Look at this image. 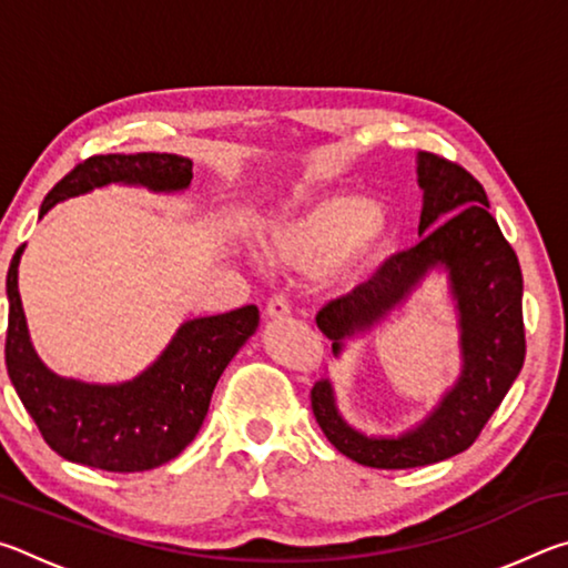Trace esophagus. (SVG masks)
<instances>
[{"instance_id":"obj_1","label":"esophagus","mask_w":568,"mask_h":568,"mask_svg":"<svg viewBox=\"0 0 568 568\" xmlns=\"http://www.w3.org/2000/svg\"><path fill=\"white\" fill-rule=\"evenodd\" d=\"M265 313H267V318H271V321L287 318V315H291V301H287V295L275 293L271 301H267Z\"/></svg>"}]
</instances>
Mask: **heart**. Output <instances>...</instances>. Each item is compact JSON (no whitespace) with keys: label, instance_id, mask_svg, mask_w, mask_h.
<instances>
[{"label":"heart","instance_id":"1","mask_svg":"<svg viewBox=\"0 0 568 568\" xmlns=\"http://www.w3.org/2000/svg\"><path fill=\"white\" fill-rule=\"evenodd\" d=\"M390 225L376 203L361 195H333L277 225L267 237L275 261L305 273L331 267L341 281L376 265L390 247Z\"/></svg>","mask_w":568,"mask_h":568}]
</instances>
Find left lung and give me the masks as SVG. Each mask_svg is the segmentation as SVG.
Segmentation results:
<instances>
[{
  "mask_svg": "<svg viewBox=\"0 0 568 568\" xmlns=\"http://www.w3.org/2000/svg\"><path fill=\"white\" fill-rule=\"evenodd\" d=\"M423 190L420 243L388 257L368 283L323 305L315 323L333 341V353L386 318L434 267H446L458 307L464 371L430 416L398 438L365 436L343 420L328 381L311 390V406L325 438L343 456L371 468H416L466 450L501 406L521 373L524 277L480 182L458 162L418 152Z\"/></svg>",
  "mask_w": 568,
  "mask_h": 568,
  "instance_id": "left-lung-1",
  "label": "left lung"
}]
</instances>
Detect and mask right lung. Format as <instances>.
I'll list each match as a JSON object with an SVG mask.
<instances>
[{"label":"right lung","instance_id":"1","mask_svg":"<svg viewBox=\"0 0 568 568\" xmlns=\"http://www.w3.org/2000/svg\"><path fill=\"white\" fill-rule=\"evenodd\" d=\"M192 162L168 152L94 155L82 160L44 197L40 217L64 197L92 187L124 182L155 192L185 190ZM22 247L9 263V325L4 361L9 381L40 428L47 446L72 464L138 474L168 464L187 448L207 416L220 376L245 341L255 333L261 313L255 305L180 325L165 353L134 381L94 386L60 378L37 358L27 333L17 265Z\"/></svg>","mask_w":568,"mask_h":568}]
</instances>
